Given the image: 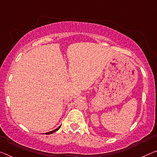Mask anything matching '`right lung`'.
Masks as SVG:
<instances>
[{"instance_id":"obj_1","label":"right lung","mask_w":157,"mask_h":157,"mask_svg":"<svg viewBox=\"0 0 157 157\" xmlns=\"http://www.w3.org/2000/svg\"><path fill=\"white\" fill-rule=\"evenodd\" d=\"M59 128H60V126H59V127H58V128H56V129H55V130H54V131H50V132L46 133V134H47V135H48V134H51V133H52L55 132V131H56L57 130H58V129H59Z\"/></svg>"}]
</instances>
